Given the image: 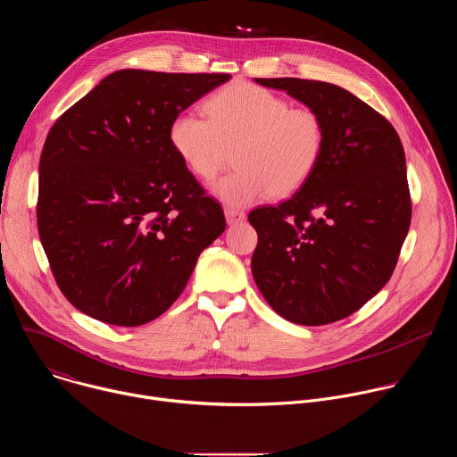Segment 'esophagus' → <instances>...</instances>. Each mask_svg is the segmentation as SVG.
<instances>
[{"label":"esophagus","mask_w":457,"mask_h":457,"mask_svg":"<svg viewBox=\"0 0 457 457\" xmlns=\"http://www.w3.org/2000/svg\"><path fill=\"white\" fill-rule=\"evenodd\" d=\"M224 213H226V220H228L229 226L238 224V222H242L245 219V213L240 212V210H235V208H226Z\"/></svg>","instance_id":"34e87169"}]
</instances>
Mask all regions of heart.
<instances>
[{
  "mask_svg": "<svg viewBox=\"0 0 457 457\" xmlns=\"http://www.w3.org/2000/svg\"><path fill=\"white\" fill-rule=\"evenodd\" d=\"M206 117L180 112L168 139L186 168L212 180L235 157L237 168L215 182L217 197L229 206H247L268 195L286 197L316 170L325 124L309 106H291L268 88L233 83L206 101Z\"/></svg>",
  "mask_w": 457,
  "mask_h": 457,
  "instance_id": "heart-1",
  "label": "heart"
}]
</instances>
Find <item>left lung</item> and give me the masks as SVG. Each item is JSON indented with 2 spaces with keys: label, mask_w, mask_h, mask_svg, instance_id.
Returning <instances> with one entry per match:
<instances>
[{
  "label": "left lung",
  "mask_w": 457,
  "mask_h": 457,
  "mask_svg": "<svg viewBox=\"0 0 457 457\" xmlns=\"http://www.w3.org/2000/svg\"><path fill=\"white\" fill-rule=\"evenodd\" d=\"M316 110L325 145L309 180L278 206L249 213L258 233L253 278L268 303L300 325L356 312L393 275L412 203L395 126L331 83L254 79Z\"/></svg>",
  "instance_id": "1"
}]
</instances>
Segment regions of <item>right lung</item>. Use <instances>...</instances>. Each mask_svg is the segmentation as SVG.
Instances as JSON below:
<instances>
[{"instance_id":"right-lung-1","label":"right lung","mask_w":457,"mask_h":457,"mask_svg":"<svg viewBox=\"0 0 457 457\" xmlns=\"http://www.w3.org/2000/svg\"><path fill=\"white\" fill-rule=\"evenodd\" d=\"M229 74L117 71L50 128L37 231L54 278L81 312L120 328L161 316L226 229L168 129Z\"/></svg>"}]
</instances>
